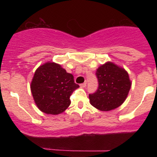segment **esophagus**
I'll list each match as a JSON object with an SVG mask.
<instances>
[{
    "mask_svg": "<svg viewBox=\"0 0 157 157\" xmlns=\"http://www.w3.org/2000/svg\"><path fill=\"white\" fill-rule=\"evenodd\" d=\"M80 86L83 87V88H85V87L86 86V82H84V83H82V84H80Z\"/></svg>",
    "mask_w": 157,
    "mask_h": 157,
    "instance_id": "esophagus-1",
    "label": "esophagus"
}]
</instances>
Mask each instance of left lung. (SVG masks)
<instances>
[{"mask_svg":"<svg viewBox=\"0 0 157 157\" xmlns=\"http://www.w3.org/2000/svg\"><path fill=\"white\" fill-rule=\"evenodd\" d=\"M98 88L89 94L90 104L101 111H110L122 105L130 91L131 82L124 69L108 62L96 71Z\"/></svg>","mask_w":157,"mask_h":157,"instance_id":"left-lung-1","label":"left lung"}]
</instances>
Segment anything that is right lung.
<instances>
[{
  "mask_svg": "<svg viewBox=\"0 0 157 157\" xmlns=\"http://www.w3.org/2000/svg\"><path fill=\"white\" fill-rule=\"evenodd\" d=\"M79 87L74 77L55 63H45L36 70L32 79L31 93L37 108L46 114L58 115L71 104L70 97Z\"/></svg>",
  "mask_w": 157,
  "mask_h": 157,
  "instance_id": "right-lung-1",
  "label": "right lung"
}]
</instances>
